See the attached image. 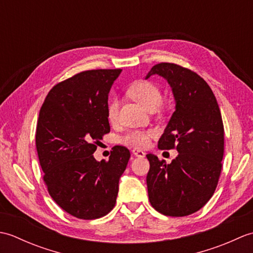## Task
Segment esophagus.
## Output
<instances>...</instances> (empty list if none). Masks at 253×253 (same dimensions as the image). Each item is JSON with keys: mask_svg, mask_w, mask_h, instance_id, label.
<instances>
[{"mask_svg": "<svg viewBox=\"0 0 253 253\" xmlns=\"http://www.w3.org/2000/svg\"><path fill=\"white\" fill-rule=\"evenodd\" d=\"M132 154L135 155V157H138V158H143L144 155H146V153H144L143 151H141V150H138V149H133L132 150Z\"/></svg>", "mask_w": 253, "mask_h": 253, "instance_id": "obj_1", "label": "esophagus"}]
</instances>
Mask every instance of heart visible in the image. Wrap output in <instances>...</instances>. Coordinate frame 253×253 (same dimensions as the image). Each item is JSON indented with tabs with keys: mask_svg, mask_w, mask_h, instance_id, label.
I'll list each match as a JSON object with an SVG mask.
<instances>
[{
	"mask_svg": "<svg viewBox=\"0 0 253 253\" xmlns=\"http://www.w3.org/2000/svg\"><path fill=\"white\" fill-rule=\"evenodd\" d=\"M128 94L133 100L139 102L149 111H154L162 102V92L158 84L150 82V80H139L133 83L128 88ZM118 109H120V102L117 98H113L110 100L106 107V115L111 123H114L118 118ZM154 136V131L152 130H129L127 131L121 139L123 143L129 147L143 148L149 144L150 139Z\"/></svg>",
	"mask_w": 253,
	"mask_h": 253,
	"instance_id": "1",
	"label": "heart"
}]
</instances>
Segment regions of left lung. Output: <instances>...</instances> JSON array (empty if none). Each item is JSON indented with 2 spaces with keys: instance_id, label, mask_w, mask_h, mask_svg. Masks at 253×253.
<instances>
[{
  "instance_id": "left-lung-1",
  "label": "left lung",
  "mask_w": 253,
  "mask_h": 253,
  "mask_svg": "<svg viewBox=\"0 0 253 253\" xmlns=\"http://www.w3.org/2000/svg\"><path fill=\"white\" fill-rule=\"evenodd\" d=\"M168 80L176 110L160 138L161 150L176 149L177 158L166 164L147 154L149 201L168 216H187L206 206L216 189L224 155V125L213 91L191 69L160 63L147 75Z\"/></svg>"
}]
</instances>
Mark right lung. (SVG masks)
<instances>
[{"instance_id":"1","label":"right lung","mask_w":253,"mask_h":253,"mask_svg":"<svg viewBox=\"0 0 253 253\" xmlns=\"http://www.w3.org/2000/svg\"><path fill=\"white\" fill-rule=\"evenodd\" d=\"M122 69H91L53 87L37 123L36 147L43 181L57 206L82 219L100 218L115 207L118 181L130 152L112 148L109 161L93 158L110 132L107 99Z\"/></svg>"}]
</instances>
